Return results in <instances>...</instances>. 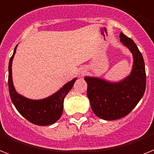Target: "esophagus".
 Here are the masks:
<instances>
[{
	"instance_id": "1",
	"label": "esophagus",
	"mask_w": 154,
	"mask_h": 154,
	"mask_svg": "<svg viewBox=\"0 0 154 154\" xmlns=\"http://www.w3.org/2000/svg\"><path fill=\"white\" fill-rule=\"evenodd\" d=\"M85 69H82V70L80 71V74H81V76L85 75Z\"/></svg>"
}]
</instances>
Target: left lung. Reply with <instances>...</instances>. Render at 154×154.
I'll use <instances>...</instances> for the list:
<instances>
[{
  "label": "left lung",
  "instance_id": "obj_1",
  "mask_svg": "<svg viewBox=\"0 0 154 154\" xmlns=\"http://www.w3.org/2000/svg\"><path fill=\"white\" fill-rule=\"evenodd\" d=\"M119 38L133 54V69L130 76L119 83L97 77H85L92 111L99 118L105 120H116L127 116L138 104L146 90V69L142 53L134 42L122 32Z\"/></svg>",
  "mask_w": 154,
  "mask_h": 154
}]
</instances>
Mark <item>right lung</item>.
<instances>
[{
  "label": "right lung",
  "instance_id": "add662e5",
  "mask_svg": "<svg viewBox=\"0 0 154 154\" xmlns=\"http://www.w3.org/2000/svg\"><path fill=\"white\" fill-rule=\"evenodd\" d=\"M16 47L8 64V89L10 98L21 116L33 124L47 126L53 124L62 116L63 112V101L71 88H73L76 78L66 84L56 93L43 100H33L19 95L14 88L12 79V62Z\"/></svg>",
  "mask_w": 154,
  "mask_h": 154
}]
</instances>
